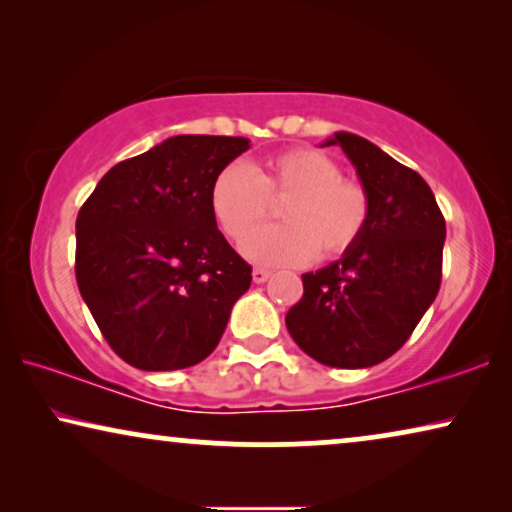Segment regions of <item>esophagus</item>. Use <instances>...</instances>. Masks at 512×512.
<instances>
[{"instance_id":"esophagus-1","label":"esophagus","mask_w":512,"mask_h":512,"mask_svg":"<svg viewBox=\"0 0 512 512\" xmlns=\"http://www.w3.org/2000/svg\"><path fill=\"white\" fill-rule=\"evenodd\" d=\"M251 277H254V282H256V284H263V282H268L270 270H265V268H254V272H251Z\"/></svg>"}]
</instances>
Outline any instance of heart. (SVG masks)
Here are the masks:
<instances>
[{
  "label": "heart",
  "instance_id": "heart-1",
  "mask_svg": "<svg viewBox=\"0 0 512 512\" xmlns=\"http://www.w3.org/2000/svg\"><path fill=\"white\" fill-rule=\"evenodd\" d=\"M270 201H282L284 227L250 236L267 218ZM216 226L242 244L244 256L261 265H303L312 258L333 261L359 242L370 216L368 191L342 177L338 160L312 146H293L261 167L233 163L209 188Z\"/></svg>",
  "mask_w": 512,
  "mask_h": 512
}]
</instances>
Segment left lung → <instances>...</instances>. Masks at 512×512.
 <instances>
[{"label":"left lung","mask_w":512,"mask_h":512,"mask_svg":"<svg viewBox=\"0 0 512 512\" xmlns=\"http://www.w3.org/2000/svg\"><path fill=\"white\" fill-rule=\"evenodd\" d=\"M368 191L359 242L303 275V298L286 314L291 338L331 368H370L398 352L429 310L443 275L445 219L429 184L380 146L335 132Z\"/></svg>","instance_id":"obj_1"}]
</instances>
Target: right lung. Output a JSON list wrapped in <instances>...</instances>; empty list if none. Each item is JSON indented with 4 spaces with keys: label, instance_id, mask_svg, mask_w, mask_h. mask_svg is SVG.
<instances>
[{
    "label": "right lung",
    "instance_id": "obj_1",
    "mask_svg": "<svg viewBox=\"0 0 512 512\" xmlns=\"http://www.w3.org/2000/svg\"><path fill=\"white\" fill-rule=\"evenodd\" d=\"M244 137L177 135L111 167L76 216V284L104 340L139 370L207 359L251 265L209 209Z\"/></svg>",
    "mask_w": 512,
    "mask_h": 512
}]
</instances>
